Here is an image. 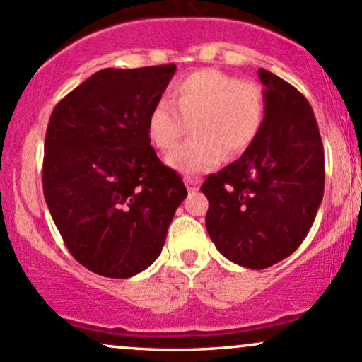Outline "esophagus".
I'll return each mask as SVG.
<instances>
[{
	"mask_svg": "<svg viewBox=\"0 0 362 362\" xmlns=\"http://www.w3.org/2000/svg\"><path fill=\"white\" fill-rule=\"evenodd\" d=\"M184 182H185L187 190H189V192H195V190L199 189V185H201V182H199L195 177H185Z\"/></svg>",
	"mask_w": 362,
	"mask_h": 362,
	"instance_id": "34e87169",
	"label": "esophagus"
}]
</instances>
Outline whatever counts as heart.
<instances>
[{
    "label": "heart",
    "instance_id": "heart-1",
    "mask_svg": "<svg viewBox=\"0 0 362 362\" xmlns=\"http://www.w3.org/2000/svg\"><path fill=\"white\" fill-rule=\"evenodd\" d=\"M172 98H160L148 115V136L163 153L177 148L192 124L194 138L168 158L177 172L195 175L218 167L224 155H242L259 136L264 91L221 69L206 68L173 83Z\"/></svg>",
    "mask_w": 362,
    "mask_h": 362
}]
</instances>
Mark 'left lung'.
Here are the masks:
<instances>
[{
    "label": "left lung",
    "mask_w": 362,
    "mask_h": 362,
    "mask_svg": "<svg viewBox=\"0 0 362 362\" xmlns=\"http://www.w3.org/2000/svg\"><path fill=\"white\" fill-rule=\"evenodd\" d=\"M264 124L238 160L206 178V228L219 253L247 269H267L296 250L323 197L325 160L308 100L259 69Z\"/></svg>",
    "instance_id": "left-lung-1"
}]
</instances>
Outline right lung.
I'll return each mask as SVG.
<instances>
[{"mask_svg": "<svg viewBox=\"0 0 362 362\" xmlns=\"http://www.w3.org/2000/svg\"><path fill=\"white\" fill-rule=\"evenodd\" d=\"M175 64L107 68L66 95L45 132L44 197L66 247L98 276L127 279L160 257L187 197L148 136Z\"/></svg>", "mask_w": 362, "mask_h": 362, "instance_id": "1", "label": "right lung"}]
</instances>
